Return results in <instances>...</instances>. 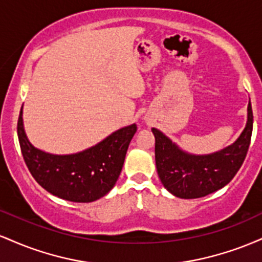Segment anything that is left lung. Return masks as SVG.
I'll use <instances>...</instances> for the list:
<instances>
[{
  "mask_svg": "<svg viewBox=\"0 0 262 262\" xmlns=\"http://www.w3.org/2000/svg\"><path fill=\"white\" fill-rule=\"evenodd\" d=\"M151 130L155 137L156 169L164 187L185 200L204 197L228 185L242 167L251 140V103L248 104L246 127L235 143L213 154H188L160 130Z\"/></svg>",
  "mask_w": 262,
  "mask_h": 262,
  "instance_id": "left-lung-1",
  "label": "left lung"
}]
</instances>
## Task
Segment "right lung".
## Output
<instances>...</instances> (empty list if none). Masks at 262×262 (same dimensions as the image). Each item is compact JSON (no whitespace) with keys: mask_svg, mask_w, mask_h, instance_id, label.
I'll return each instance as SVG.
<instances>
[{"mask_svg":"<svg viewBox=\"0 0 262 262\" xmlns=\"http://www.w3.org/2000/svg\"><path fill=\"white\" fill-rule=\"evenodd\" d=\"M137 125L118 129L92 148L70 155H54L32 145L23 128L22 110L17 123L20 151L34 180L44 189L71 202H93L116 185Z\"/></svg>","mask_w":262,"mask_h":262,"instance_id":"1","label":"right lung"}]
</instances>
